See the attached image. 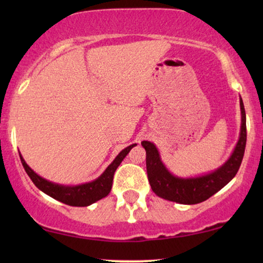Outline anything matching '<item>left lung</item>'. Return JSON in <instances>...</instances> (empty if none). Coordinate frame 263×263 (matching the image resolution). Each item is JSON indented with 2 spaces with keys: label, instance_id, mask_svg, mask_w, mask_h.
<instances>
[{
  "label": "left lung",
  "instance_id": "8db88e82",
  "mask_svg": "<svg viewBox=\"0 0 263 263\" xmlns=\"http://www.w3.org/2000/svg\"><path fill=\"white\" fill-rule=\"evenodd\" d=\"M240 132L231 156L224 164L195 177H179L168 171L161 160L157 146L151 141H142L146 149V167L151 188L161 199L181 204H195L210 199L232 181L242 164L247 143V117L243 100L239 96Z\"/></svg>",
  "mask_w": 263,
  "mask_h": 263
}]
</instances>
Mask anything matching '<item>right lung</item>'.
I'll use <instances>...</instances> for the list:
<instances>
[{
  "label": "right lung",
  "instance_id": "right-lung-1",
  "mask_svg": "<svg viewBox=\"0 0 263 263\" xmlns=\"http://www.w3.org/2000/svg\"><path fill=\"white\" fill-rule=\"evenodd\" d=\"M134 146H136V143H133V145L122 149L121 152L117 154V157L115 158L112 163L105 168V171H104L98 178L93 179L91 182L82 183V184L77 185L60 184V183H55L48 181L46 178H43L42 176L35 174V172L28 166L23 156H21V153L19 154L25 171H26V174L30 176L32 182L34 183V185L37 186L39 190H42L43 193L49 195L50 197H52V199L60 201V202L69 204V206L86 207L109 195L111 188H112L115 171L117 170V167L120 166L122 160L124 159L125 156L130 152V149Z\"/></svg>",
  "mask_w": 263,
  "mask_h": 263
}]
</instances>
